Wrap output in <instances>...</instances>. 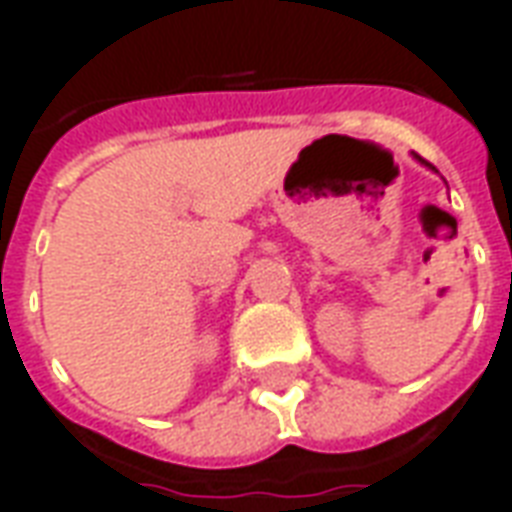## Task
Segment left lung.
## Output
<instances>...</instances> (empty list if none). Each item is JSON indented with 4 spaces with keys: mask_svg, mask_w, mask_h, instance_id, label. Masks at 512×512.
Listing matches in <instances>:
<instances>
[{
    "mask_svg": "<svg viewBox=\"0 0 512 512\" xmlns=\"http://www.w3.org/2000/svg\"><path fill=\"white\" fill-rule=\"evenodd\" d=\"M413 157H416V160H418V163H421V166H430L427 160H421V157H418V155H413ZM430 169H432V166H430ZM432 171H435V169H432Z\"/></svg>",
    "mask_w": 512,
    "mask_h": 512,
    "instance_id": "1",
    "label": "left lung"
}]
</instances>
